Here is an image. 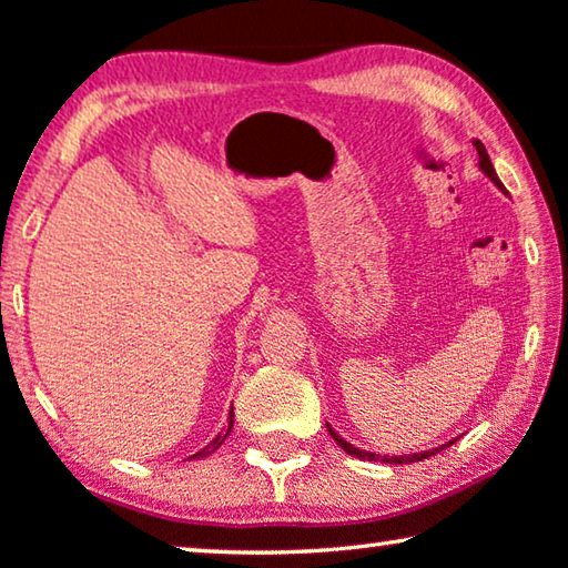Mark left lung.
I'll use <instances>...</instances> for the list:
<instances>
[{
    "label": "left lung",
    "instance_id": "1",
    "mask_svg": "<svg viewBox=\"0 0 568 568\" xmlns=\"http://www.w3.org/2000/svg\"><path fill=\"white\" fill-rule=\"evenodd\" d=\"M475 143V149H478V156H480V169L485 171V174L490 176V182L500 189V192H506V186H503V182L498 179V174H495V169H493V164H490V156H488V151H485V146L480 141H473ZM328 427V432H331V437L336 439V445L338 447H344V453L346 455H351V457H358V460H379V463H392V465H409V463H419V460H427V457H432V455H437L439 449H425V453H414V455H394V457H389V455H376V453H366V449H358V447H354L351 443H346L344 437L341 435H336V432L331 429V425H326ZM453 445V443H449ZM445 449V447H443Z\"/></svg>",
    "mask_w": 568,
    "mask_h": 568
}]
</instances>
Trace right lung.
Returning a JSON list of instances; mask_svg holds the SVG:
<instances>
[{
  "instance_id": "obj_1",
  "label": "right lung",
  "mask_w": 568,
  "mask_h": 568,
  "mask_svg": "<svg viewBox=\"0 0 568 568\" xmlns=\"http://www.w3.org/2000/svg\"><path fill=\"white\" fill-rule=\"evenodd\" d=\"M232 417H235V412H230V429L224 432V435H217V437H214L210 445H206L204 449H200V453L192 455V457H206V455H212L214 449H217V447H222V443H224V439H227V435H230V432H232ZM192 457H189V460H192Z\"/></svg>"
}]
</instances>
